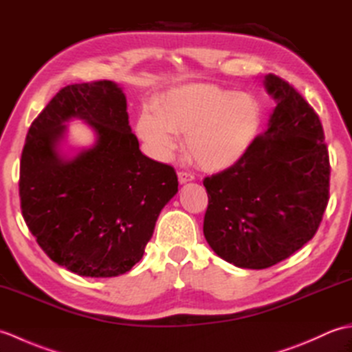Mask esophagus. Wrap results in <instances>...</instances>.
<instances>
[{"mask_svg":"<svg viewBox=\"0 0 352 352\" xmlns=\"http://www.w3.org/2000/svg\"><path fill=\"white\" fill-rule=\"evenodd\" d=\"M193 180H195V175L190 174V172H184V170L178 172V182H180V184H186Z\"/></svg>","mask_w":352,"mask_h":352,"instance_id":"esophagus-1","label":"esophagus"}]
</instances>
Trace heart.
<instances>
[{
	"label": "heart",
	"mask_w": 352,
	"mask_h": 352,
	"mask_svg": "<svg viewBox=\"0 0 352 352\" xmlns=\"http://www.w3.org/2000/svg\"><path fill=\"white\" fill-rule=\"evenodd\" d=\"M261 109L254 96L207 83L169 89L144 110L136 130L157 159L177 148L175 134H186V151L201 169L226 170L241 162L256 142Z\"/></svg>",
	"instance_id": "1"
}]
</instances>
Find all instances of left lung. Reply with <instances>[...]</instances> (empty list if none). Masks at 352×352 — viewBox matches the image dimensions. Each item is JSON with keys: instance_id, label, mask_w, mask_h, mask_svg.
Instances as JSON below:
<instances>
[{"instance_id": "obj_1", "label": "left lung", "mask_w": 352, "mask_h": 352, "mask_svg": "<svg viewBox=\"0 0 352 352\" xmlns=\"http://www.w3.org/2000/svg\"><path fill=\"white\" fill-rule=\"evenodd\" d=\"M276 102L267 129L243 159L207 177L204 236L228 263L265 269L315 236L328 204L330 159L322 124L287 81L267 74Z\"/></svg>"}]
</instances>
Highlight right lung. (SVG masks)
<instances>
[{"mask_svg":"<svg viewBox=\"0 0 352 352\" xmlns=\"http://www.w3.org/2000/svg\"><path fill=\"white\" fill-rule=\"evenodd\" d=\"M80 118L96 142L63 151ZM178 192L175 170L142 154L122 87L69 85L30 126L21 157L22 216L45 254L81 276H118L144 257L157 218Z\"/></svg>","mask_w":352,"mask_h":352,"instance_id":"right-lung-1","label":"right lung"}]
</instances>
